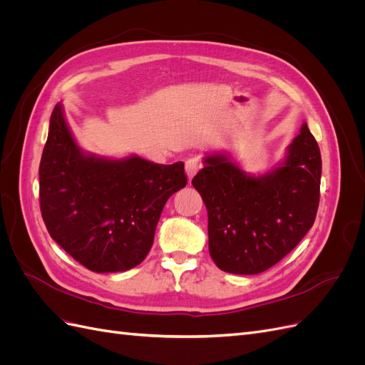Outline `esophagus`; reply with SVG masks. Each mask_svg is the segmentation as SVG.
<instances>
[{"label": "esophagus", "mask_w": 365, "mask_h": 365, "mask_svg": "<svg viewBox=\"0 0 365 365\" xmlns=\"http://www.w3.org/2000/svg\"><path fill=\"white\" fill-rule=\"evenodd\" d=\"M200 169H201V163L196 158H190L185 161V175H187V178H189V181H192V178Z\"/></svg>", "instance_id": "esophagus-1"}]
</instances>
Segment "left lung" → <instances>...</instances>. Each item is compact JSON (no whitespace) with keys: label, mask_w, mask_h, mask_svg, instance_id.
I'll return each mask as SVG.
<instances>
[{"label":"left lung","mask_w":365,"mask_h":365,"mask_svg":"<svg viewBox=\"0 0 365 365\" xmlns=\"http://www.w3.org/2000/svg\"><path fill=\"white\" fill-rule=\"evenodd\" d=\"M192 184L208 215V251L219 269L259 274L311 230L319 202L322 155L303 123L284 158L267 173L240 169L230 152L207 153Z\"/></svg>","instance_id":"left-lung-1"}]
</instances>
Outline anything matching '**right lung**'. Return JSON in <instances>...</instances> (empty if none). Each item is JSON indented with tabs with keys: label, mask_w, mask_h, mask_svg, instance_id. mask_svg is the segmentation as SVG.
I'll use <instances>...</instances> for the list:
<instances>
[{
	"label": "right lung",
	"mask_w": 365,
	"mask_h": 365,
	"mask_svg": "<svg viewBox=\"0 0 365 365\" xmlns=\"http://www.w3.org/2000/svg\"><path fill=\"white\" fill-rule=\"evenodd\" d=\"M184 163L85 152L58 103L39 164V201L50 236L94 272L135 268L152 248L164 204L185 187Z\"/></svg>",
	"instance_id": "add662e5"
}]
</instances>
